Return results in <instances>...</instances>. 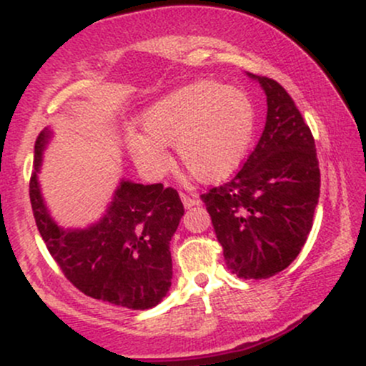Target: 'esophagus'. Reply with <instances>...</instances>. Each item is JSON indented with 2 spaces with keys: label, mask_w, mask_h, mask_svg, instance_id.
Listing matches in <instances>:
<instances>
[{
  "label": "esophagus",
  "mask_w": 366,
  "mask_h": 366,
  "mask_svg": "<svg viewBox=\"0 0 366 366\" xmlns=\"http://www.w3.org/2000/svg\"><path fill=\"white\" fill-rule=\"evenodd\" d=\"M180 199H182L184 208H192V207H196V204H199V199H197V197L184 194V192H182V194H180Z\"/></svg>",
  "instance_id": "1"
}]
</instances>
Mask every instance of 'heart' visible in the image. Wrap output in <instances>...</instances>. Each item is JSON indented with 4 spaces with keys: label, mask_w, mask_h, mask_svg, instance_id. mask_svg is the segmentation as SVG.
Returning <instances> with one entry per match:
<instances>
[{
    "label": "heart",
    "mask_w": 366,
    "mask_h": 366,
    "mask_svg": "<svg viewBox=\"0 0 366 366\" xmlns=\"http://www.w3.org/2000/svg\"><path fill=\"white\" fill-rule=\"evenodd\" d=\"M254 108L246 92L217 81H196L170 91L139 117L144 136L130 132V158L157 177L169 167L165 146L201 182L229 177L241 165L254 134Z\"/></svg>",
    "instance_id": "1"
}]
</instances>
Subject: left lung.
<instances>
[{
    "label": "left lung",
    "mask_w": 366,
    "mask_h": 366,
    "mask_svg": "<svg viewBox=\"0 0 366 366\" xmlns=\"http://www.w3.org/2000/svg\"><path fill=\"white\" fill-rule=\"evenodd\" d=\"M267 96V122L237 175L201 199L232 274L268 279L287 268L308 239L320 197L312 130L274 79L247 74Z\"/></svg>",
    "instance_id": "8db88e82"
}]
</instances>
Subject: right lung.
<instances>
[{"label":"right lung","mask_w":366,"mask_h":366,"mask_svg":"<svg viewBox=\"0 0 366 366\" xmlns=\"http://www.w3.org/2000/svg\"><path fill=\"white\" fill-rule=\"evenodd\" d=\"M51 139V127L37 137L29 194L37 230L63 274L86 296L122 308L148 310L162 303L172 285L170 241L184 215L177 191L120 179L98 220L87 227H61L39 182Z\"/></svg>","instance_id":"obj_1"}]
</instances>
